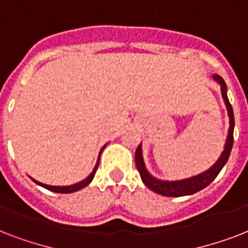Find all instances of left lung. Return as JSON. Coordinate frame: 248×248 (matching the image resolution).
<instances>
[{"label": "left lung", "instance_id": "1", "mask_svg": "<svg viewBox=\"0 0 248 248\" xmlns=\"http://www.w3.org/2000/svg\"><path fill=\"white\" fill-rule=\"evenodd\" d=\"M212 79L220 85V90H221V96L225 103L228 110V117H229V130H228L227 140H225V145H224V151L221 152L219 159L216 161L214 165L208 170L203 171L202 173H198L196 176L188 177V179H183V180H161L157 179L152 175L145 167V162H144L143 157V148L141 144H139V147L136 148L135 152V163L136 167L139 170L140 177L148 188L153 190L155 193H158L161 196L165 197H183V196H190L194 193L200 192L202 189H204L207 185H210L212 181L215 180V177L219 175L225 163H227L229 155H231L232 147H233V131H234V114H233V108H232L229 99L227 95V85L224 82V79L217 75L212 76Z\"/></svg>", "mask_w": 248, "mask_h": 248}]
</instances>
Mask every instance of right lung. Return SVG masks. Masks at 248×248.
Segmentation results:
<instances>
[{
    "label": "right lung",
    "instance_id": "add662e5",
    "mask_svg": "<svg viewBox=\"0 0 248 248\" xmlns=\"http://www.w3.org/2000/svg\"><path fill=\"white\" fill-rule=\"evenodd\" d=\"M107 147V144H105L104 147L101 148L100 153H99V157H97V162L96 165H95V167H93V172L90 173L89 176L86 177V179H83L82 181H79V183H77V184H73V185H67V186H56V185H47V184H44V183H40V181L34 180L33 177H31L36 184H38L40 186H42V188L45 189H48V190H51V192H55V193H73V192H77V190H81L82 188H85V186H87V185L93 181V176H95V172H96L97 167H99V161H100V155L101 152H103V149Z\"/></svg>",
    "mask_w": 248,
    "mask_h": 248
}]
</instances>
